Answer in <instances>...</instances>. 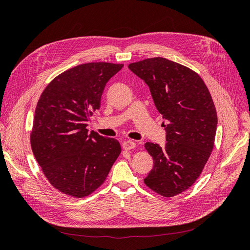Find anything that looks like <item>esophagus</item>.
<instances>
[{
  "instance_id": "esophagus-1",
  "label": "esophagus",
  "mask_w": 250,
  "mask_h": 250,
  "mask_svg": "<svg viewBox=\"0 0 250 250\" xmlns=\"http://www.w3.org/2000/svg\"><path fill=\"white\" fill-rule=\"evenodd\" d=\"M122 147H123V149H125V150H130V149H133V148L135 147V143H134L133 141L127 140V141H124V142H123Z\"/></svg>"
}]
</instances>
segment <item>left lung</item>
Listing matches in <instances>:
<instances>
[{
    "label": "left lung",
    "instance_id": "obj_1",
    "mask_svg": "<svg viewBox=\"0 0 250 250\" xmlns=\"http://www.w3.org/2000/svg\"><path fill=\"white\" fill-rule=\"evenodd\" d=\"M128 67L148 85L165 120V146L145 144L153 167L144 183L172 197L195 183L213 150L218 121L213 99L197 73L169 59L148 58Z\"/></svg>",
    "mask_w": 250,
    "mask_h": 250
}]
</instances>
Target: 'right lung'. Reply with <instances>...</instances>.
<instances>
[{"label": "right lung", "instance_id": "add662e5", "mask_svg": "<svg viewBox=\"0 0 250 250\" xmlns=\"http://www.w3.org/2000/svg\"><path fill=\"white\" fill-rule=\"evenodd\" d=\"M123 64H79L53 79L34 113L31 147L50 184L63 194L85 197L106 179L120 143L86 129L100 108L103 90Z\"/></svg>", "mask_w": 250, "mask_h": 250}]
</instances>
